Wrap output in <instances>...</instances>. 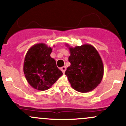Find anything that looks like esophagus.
<instances>
[{"label":"esophagus","mask_w":126,"mask_h":126,"mask_svg":"<svg viewBox=\"0 0 126 126\" xmlns=\"http://www.w3.org/2000/svg\"><path fill=\"white\" fill-rule=\"evenodd\" d=\"M66 70V66H63V67H61V70L62 71V72L63 73V74H64V72H65Z\"/></svg>","instance_id":"obj_1"}]
</instances>
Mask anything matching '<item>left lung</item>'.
Returning a JSON list of instances; mask_svg holds the SVG:
<instances>
[{"mask_svg": "<svg viewBox=\"0 0 126 126\" xmlns=\"http://www.w3.org/2000/svg\"><path fill=\"white\" fill-rule=\"evenodd\" d=\"M69 49V62L65 75L71 87L81 93L91 92L97 87L103 78L104 68L99 52L93 46L84 44L73 48L66 44Z\"/></svg>", "mask_w": 126, "mask_h": 126, "instance_id": "1", "label": "left lung"}]
</instances>
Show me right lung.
Here are the masks:
<instances>
[{"instance_id":"1","label":"right lung","mask_w":126,"mask_h":126,"mask_svg":"<svg viewBox=\"0 0 126 126\" xmlns=\"http://www.w3.org/2000/svg\"><path fill=\"white\" fill-rule=\"evenodd\" d=\"M52 48L43 43L33 45L25 56L23 71L28 83L38 90L49 89L63 73L51 57Z\"/></svg>"}]
</instances>
